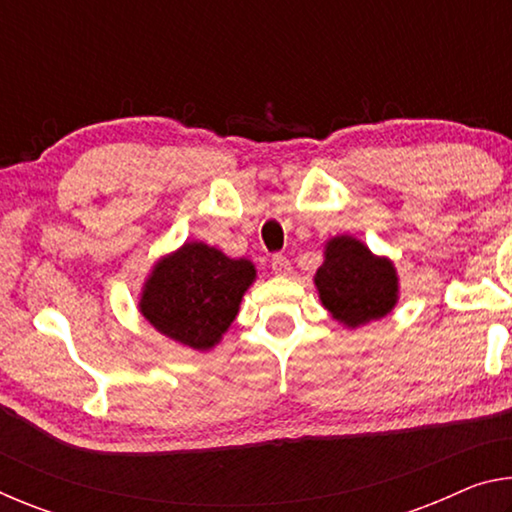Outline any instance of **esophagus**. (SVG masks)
Returning <instances> with one entry per match:
<instances>
[{"label": "esophagus", "mask_w": 512, "mask_h": 512, "mask_svg": "<svg viewBox=\"0 0 512 512\" xmlns=\"http://www.w3.org/2000/svg\"><path fill=\"white\" fill-rule=\"evenodd\" d=\"M271 268H273V273H275L277 277H287V275H291V264H289V259L284 257V255H273Z\"/></svg>", "instance_id": "34e87169"}]
</instances>
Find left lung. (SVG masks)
Here are the masks:
<instances>
[{
  "instance_id": "obj_1",
  "label": "left lung",
  "mask_w": 512,
  "mask_h": 512,
  "mask_svg": "<svg viewBox=\"0 0 512 512\" xmlns=\"http://www.w3.org/2000/svg\"><path fill=\"white\" fill-rule=\"evenodd\" d=\"M314 284L332 318L352 329L388 316L400 300L395 264L350 235L327 241Z\"/></svg>"
}]
</instances>
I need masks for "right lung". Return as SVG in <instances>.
I'll return each instance as SVG.
<instances>
[{"instance_id":"1","label":"right lung","mask_w":512,"mask_h":512,"mask_svg":"<svg viewBox=\"0 0 512 512\" xmlns=\"http://www.w3.org/2000/svg\"><path fill=\"white\" fill-rule=\"evenodd\" d=\"M255 277L250 259H232L203 241H187L155 262L137 307L167 339L205 352L228 332Z\"/></svg>"}]
</instances>
